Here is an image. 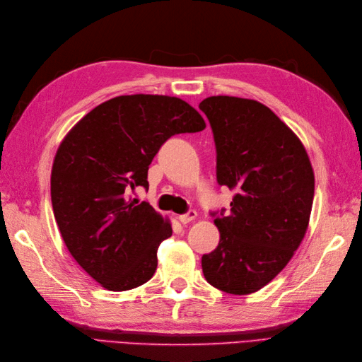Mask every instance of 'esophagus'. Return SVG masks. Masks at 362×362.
I'll use <instances>...</instances> for the list:
<instances>
[{
    "instance_id": "obj_1",
    "label": "esophagus",
    "mask_w": 362,
    "mask_h": 362,
    "mask_svg": "<svg viewBox=\"0 0 362 362\" xmlns=\"http://www.w3.org/2000/svg\"><path fill=\"white\" fill-rule=\"evenodd\" d=\"M196 216H197V213L194 211V210H189L188 213H185V214H180L179 216V221L182 222V224H189L191 221H194L196 219Z\"/></svg>"
}]
</instances>
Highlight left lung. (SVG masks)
Here are the masks:
<instances>
[{
    "label": "left lung",
    "mask_w": 362,
    "mask_h": 362,
    "mask_svg": "<svg viewBox=\"0 0 362 362\" xmlns=\"http://www.w3.org/2000/svg\"><path fill=\"white\" fill-rule=\"evenodd\" d=\"M199 109L213 130L218 183L236 191L228 213H211L221 240L202 257V271L214 288L252 294L283 271L303 240L313 168L296 134L261 103L211 96Z\"/></svg>",
    "instance_id": "8db88e82"
}]
</instances>
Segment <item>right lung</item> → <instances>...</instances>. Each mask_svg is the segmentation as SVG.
<instances>
[{"label":"right lung","mask_w":362,"mask_h":362,"mask_svg":"<svg viewBox=\"0 0 362 362\" xmlns=\"http://www.w3.org/2000/svg\"><path fill=\"white\" fill-rule=\"evenodd\" d=\"M205 121L173 96H117L95 107L60 143L51 173L54 218L66 249L105 289L127 291L151 280L171 224L148 202V169L168 138L194 134Z\"/></svg>","instance_id":"1"}]
</instances>
